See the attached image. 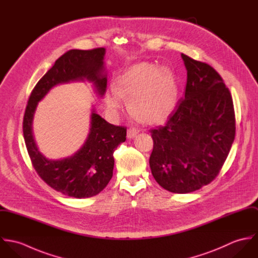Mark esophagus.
<instances>
[{"label":"esophagus","instance_id":"34e87169","mask_svg":"<svg viewBox=\"0 0 258 258\" xmlns=\"http://www.w3.org/2000/svg\"><path fill=\"white\" fill-rule=\"evenodd\" d=\"M138 133H139V130H137L135 128H129L127 130V137H128V139H133L137 136Z\"/></svg>","mask_w":258,"mask_h":258}]
</instances>
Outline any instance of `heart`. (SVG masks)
<instances>
[{"mask_svg":"<svg viewBox=\"0 0 258 258\" xmlns=\"http://www.w3.org/2000/svg\"><path fill=\"white\" fill-rule=\"evenodd\" d=\"M178 88L173 74L149 62H139L122 74L116 86L105 94L107 109L117 113L123 97L129 99V110L140 122L157 124L165 121L177 104Z\"/></svg>","mask_w":258,"mask_h":258,"instance_id":"b5f03b06","label":"heart"}]
</instances>
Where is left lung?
Segmentation results:
<instances>
[{
  "label": "left lung",
  "mask_w": 258,
  "mask_h": 258,
  "mask_svg": "<svg viewBox=\"0 0 258 258\" xmlns=\"http://www.w3.org/2000/svg\"><path fill=\"white\" fill-rule=\"evenodd\" d=\"M186 70L184 97L165 126L151 130L149 164L165 189L187 194L220 173L235 135L229 90L212 67L181 54Z\"/></svg>",
  "instance_id": "left-lung-1"
}]
</instances>
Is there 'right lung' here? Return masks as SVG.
I'll use <instances>...</instances> for the list:
<instances>
[{
  "label": "right lung",
  "instance_id": "1",
  "mask_svg": "<svg viewBox=\"0 0 258 258\" xmlns=\"http://www.w3.org/2000/svg\"><path fill=\"white\" fill-rule=\"evenodd\" d=\"M106 49H72L61 55L34 88L24 116L23 132L38 176L53 189L76 199L96 196L113 176V153L126 140V128L115 126L104 120L92 108L87 138L80 149L62 159H48L37 148L33 130L34 116L38 102L58 84L87 81L101 98L107 85L105 69Z\"/></svg>",
  "mask_w": 258,
  "mask_h": 258
}]
</instances>
